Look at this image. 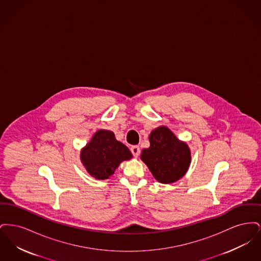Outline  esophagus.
<instances>
[{
	"label": "esophagus",
	"instance_id": "1",
	"mask_svg": "<svg viewBox=\"0 0 261 261\" xmlns=\"http://www.w3.org/2000/svg\"><path fill=\"white\" fill-rule=\"evenodd\" d=\"M131 152L134 158H138L140 155V148L138 146H133L131 147Z\"/></svg>",
	"mask_w": 261,
	"mask_h": 261
}]
</instances>
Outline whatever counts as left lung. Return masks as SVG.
<instances>
[{"label":"left lung","instance_id":"left-lung-1","mask_svg":"<svg viewBox=\"0 0 261 261\" xmlns=\"http://www.w3.org/2000/svg\"><path fill=\"white\" fill-rule=\"evenodd\" d=\"M149 149H144L141 159L153 177L161 183L170 184L183 177L191 162V151L164 126L154 129L149 135Z\"/></svg>","mask_w":261,"mask_h":261}]
</instances>
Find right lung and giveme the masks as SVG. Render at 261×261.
I'll list each match as a JSON object with an SVG mask.
<instances>
[{
    "label": "right lung",
    "instance_id": "1",
    "mask_svg": "<svg viewBox=\"0 0 261 261\" xmlns=\"http://www.w3.org/2000/svg\"><path fill=\"white\" fill-rule=\"evenodd\" d=\"M131 158L128 148L108 130H99L81 151V161L88 172L101 180L112 176L120 162Z\"/></svg>",
    "mask_w": 261,
    "mask_h": 261
}]
</instances>
